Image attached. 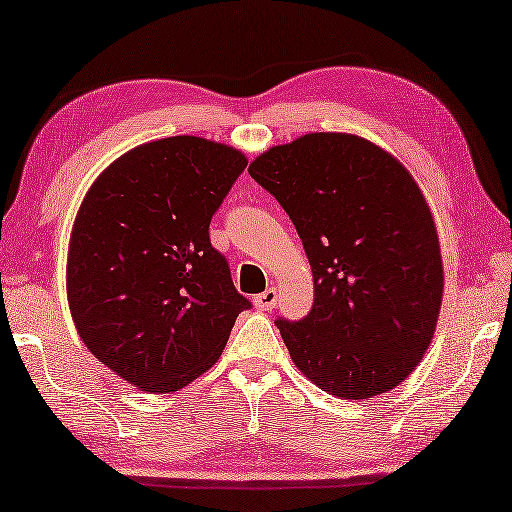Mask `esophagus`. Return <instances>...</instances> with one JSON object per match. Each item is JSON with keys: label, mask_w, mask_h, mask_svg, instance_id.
I'll return each mask as SVG.
<instances>
[{"label": "esophagus", "mask_w": 512, "mask_h": 512, "mask_svg": "<svg viewBox=\"0 0 512 512\" xmlns=\"http://www.w3.org/2000/svg\"><path fill=\"white\" fill-rule=\"evenodd\" d=\"M253 303H255V308H257V310H264V312L273 310V308H275V303H277V290H275V288H268V290H264L262 295H257V297L253 299Z\"/></svg>", "instance_id": "obj_1"}]
</instances>
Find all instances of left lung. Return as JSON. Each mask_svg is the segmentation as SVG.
<instances>
[{"label": "left lung", "instance_id": "obj_1", "mask_svg": "<svg viewBox=\"0 0 512 512\" xmlns=\"http://www.w3.org/2000/svg\"><path fill=\"white\" fill-rule=\"evenodd\" d=\"M248 173L284 206L312 268L308 317L277 321L292 363L345 400L398 387L429 350L444 290L416 180L383 147L336 132L270 147Z\"/></svg>", "mask_w": 512, "mask_h": 512}]
</instances>
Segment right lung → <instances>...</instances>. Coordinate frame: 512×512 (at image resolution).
I'll use <instances>...</instances> for the list:
<instances>
[{"label": "right lung", "instance_id": "obj_1", "mask_svg": "<svg viewBox=\"0 0 512 512\" xmlns=\"http://www.w3.org/2000/svg\"><path fill=\"white\" fill-rule=\"evenodd\" d=\"M246 156L171 136L116 158L76 213L65 286L85 347L140 391L187 387L220 358L250 301L209 224Z\"/></svg>", "mask_w": 512, "mask_h": 512}]
</instances>
